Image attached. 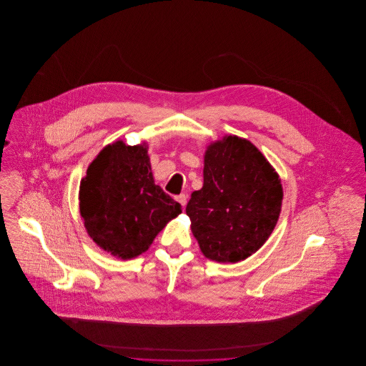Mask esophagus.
I'll list each match as a JSON object with an SVG mask.
<instances>
[{"instance_id": "esophagus-1", "label": "esophagus", "mask_w": 366, "mask_h": 366, "mask_svg": "<svg viewBox=\"0 0 366 366\" xmlns=\"http://www.w3.org/2000/svg\"><path fill=\"white\" fill-rule=\"evenodd\" d=\"M175 199H177V202H178L182 207H185V206H187V202H188V194L181 193V194H178Z\"/></svg>"}]
</instances>
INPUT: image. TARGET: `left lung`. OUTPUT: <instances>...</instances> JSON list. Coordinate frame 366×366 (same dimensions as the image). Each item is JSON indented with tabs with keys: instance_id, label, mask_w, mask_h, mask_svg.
<instances>
[{
	"instance_id": "obj_1",
	"label": "left lung",
	"mask_w": 366,
	"mask_h": 366,
	"mask_svg": "<svg viewBox=\"0 0 366 366\" xmlns=\"http://www.w3.org/2000/svg\"><path fill=\"white\" fill-rule=\"evenodd\" d=\"M203 177V188L193 192L187 204L192 233L209 259L244 261L277 224L279 175L254 144L227 136L207 148Z\"/></svg>"
}]
</instances>
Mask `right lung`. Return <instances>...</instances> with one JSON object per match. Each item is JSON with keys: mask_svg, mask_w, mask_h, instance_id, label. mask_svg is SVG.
<instances>
[{"mask_svg": "<svg viewBox=\"0 0 366 366\" xmlns=\"http://www.w3.org/2000/svg\"><path fill=\"white\" fill-rule=\"evenodd\" d=\"M79 209L89 236L122 259L145 252L182 207L155 184L148 149L117 141L87 167Z\"/></svg>", "mask_w": 366, "mask_h": 366, "instance_id": "right-lung-1", "label": "right lung"}]
</instances>
